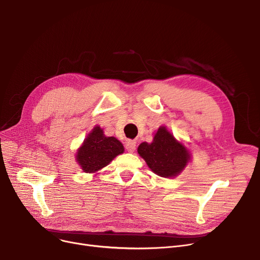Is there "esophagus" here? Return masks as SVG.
Here are the masks:
<instances>
[{
  "mask_svg": "<svg viewBox=\"0 0 260 260\" xmlns=\"http://www.w3.org/2000/svg\"><path fill=\"white\" fill-rule=\"evenodd\" d=\"M125 148L127 149V152L133 153L136 149V141L135 140H127L125 143Z\"/></svg>",
  "mask_w": 260,
  "mask_h": 260,
  "instance_id": "34e87169",
  "label": "esophagus"
}]
</instances>
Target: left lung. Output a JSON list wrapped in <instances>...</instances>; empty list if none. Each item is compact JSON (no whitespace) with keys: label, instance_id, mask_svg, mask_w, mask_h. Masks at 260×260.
<instances>
[{"label":"left lung","instance_id":"1","mask_svg":"<svg viewBox=\"0 0 260 260\" xmlns=\"http://www.w3.org/2000/svg\"><path fill=\"white\" fill-rule=\"evenodd\" d=\"M138 153L148 168L161 177L177 176L189 160L186 148L163 126L158 129L151 144L143 142L139 145Z\"/></svg>","mask_w":260,"mask_h":260}]
</instances>
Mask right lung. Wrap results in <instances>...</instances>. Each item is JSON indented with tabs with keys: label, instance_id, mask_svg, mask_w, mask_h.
<instances>
[{
	"label": "right lung",
	"instance_id": "add662e5",
	"mask_svg": "<svg viewBox=\"0 0 260 260\" xmlns=\"http://www.w3.org/2000/svg\"><path fill=\"white\" fill-rule=\"evenodd\" d=\"M124 152L115 137H105L103 129L95 126L77 154V161L85 173H94L106 167L116 156Z\"/></svg>",
	"mask_w": 260,
	"mask_h": 260
}]
</instances>
